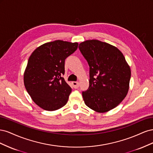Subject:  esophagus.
Masks as SVG:
<instances>
[{
  "label": "esophagus",
  "mask_w": 153,
  "mask_h": 153,
  "mask_svg": "<svg viewBox=\"0 0 153 153\" xmlns=\"http://www.w3.org/2000/svg\"><path fill=\"white\" fill-rule=\"evenodd\" d=\"M72 85L75 89H77V88L79 87V83H78V82H73Z\"/></svg>",
  "instance_id": "esophagus-1"
}]
</instances>
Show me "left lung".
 Instances as JSON below:
<instances>
[{"instance_id": "obj_1", "label": "left lung", "mask_w": 153, "mask_h": 153, "mask_svg": "<svg viewBox=\"0 0 153 153\" xmlns=\"http://www.w3.org/2000/svg\"><path fill=\"white\" fill-rule=\"evenodd\" d=\"M79 49L90 67L89 89L82 92L84 102L96 112H108L128 94L130 67L121 51L107 43L87 40Z\"/></svg>"}]
</instances>
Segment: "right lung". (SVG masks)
<instances>
[{"mask_svg":"<svg viewBox=\"0 0 153 153\" xmlns=\"http://www.w3.org/2000/svg\"><path fill=\"white\" fill-rule=\"evenodd\" d=\"M78 45L56 40L39 46L30 55L24 74V85L40 108L54 111L67 103L71 88L62 77L64 62Z\"/></svg>","mask_w":153,"mask_h":153,"instance_id":"obj_1","label":"right lung"}]
</instances>
